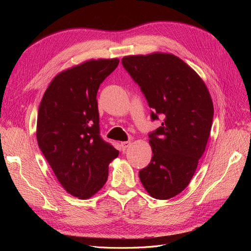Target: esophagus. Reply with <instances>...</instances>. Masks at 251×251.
Masks as SVG:
<instances>
[{
	"label": "esophagus",
	"mask_w": 251,
	"mask_h": 251,
	"mask_svg": "<svg viewBox=\"0 0 251 251\" xmlns=\"http://www.w3.org/2000/svg\"><path fill=\"white\" fill-rule=\"evenodd\" d=\"M130 144H131V141H123V142H120L121 149H123L124 151L126 150L128 148V146H130Z\"/></svg>",
	"instance_id": "1"
}]
</instances>
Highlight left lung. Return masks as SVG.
Here are the masks:
<instances>
[{
	"label": "left lung",
	"instance_id": "1",
	"mask_svg": "<svg viewBox=\"0 0 251 251\" xmlns=\"http://www.w3.org/2000/svg\"><path fill=\"white\" fill-rule=\"evenodd\" d=\"M125 69L138 83L151 119L161 126L150 134L151 162L139 172L148 194L168 200L189 184L208 141L214 104L203 79L172 53L154 52L123 58Z\"/></svg>",
	"mask_w": 251,
	"mask_h": 251
}]
</instances>
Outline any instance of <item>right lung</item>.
<instances>
[{
	"instance_id": "add662e5",
	"label": "right lung",
	"mask_w": 251,
	"mask_h": 251,
	"mask_svg": "<svg viewBox=\"0 0 251 251\" xmlns=\"http://www.w3.org/2000/svg\"><path fill=\"white\" fill-rule=\"evenodd\" d=\"M118 58L89 59L59 72L44 93L36 139L65 191L89 199L108 180L119 151L100 136L97 91Z\"/></svg>"
}]
</instances>
